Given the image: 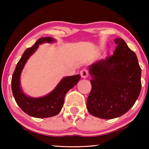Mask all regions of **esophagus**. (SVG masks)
<instances>
[{
	"label": "esophagus",
	"instance_id": "34e87169",
	"mask_svg": "<svg viewBox=\"0 0 149 149\" xmlns=\"http://www.w3.org/2000/svg\"><path fill=\"white\" fill-rule=\"evenodd\" d=\"M80 75L81 76L82 78H87L88 77V75H89V72H88V70L86 69H83L80 72Z\"/></svg>",
	"mask_w": 149,
	"mask_h": 149
}]
</instances>
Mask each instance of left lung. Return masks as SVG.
Here are the masks:
<instances>
[{
  "label": "left lung",
  "instance_id": "1",
  "mask_svg": "<svg viewBox=\"0 0 149 149\" xmlns=\"http://www.w3.org/2000/svg\"><path fill=\"white\" fill-rule=\"evenodd\" d=\"M117 47L112 56L88 66L92 89L87 98L91 114L114 119L134 105L141 89V69L137 55L122 38L114 39Z\"/></svg>",
  "mask_w": 149,
  "mask_h": 149
}]
</instances>
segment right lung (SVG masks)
I'll return each mask as SVG.
<instances>
[{"mask_svg":"<svg viewBox=\"0 0 149 149\" xmlns=\"http://www.w3.org/2000/svg\"><path fill=\"white\" fill-rule=\"evenodd\" d=\"M56 40L50 37H42L27 49L16 65L12 78V91L17 104L30 116L37 118L52 117L59 114L64 102L67 92L79 81V74L63 77L56 87L49 94L41 97H31L24 93L21 86L20 77L22 72L29 57L38 49L40 45L53 43Z\"/></svg>","mask_w":149,"mask_h":149,"instance_id":"add662e5","label":"right lung"}]
</instances>
